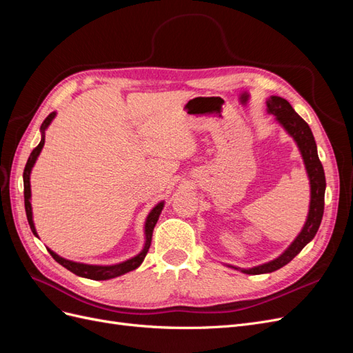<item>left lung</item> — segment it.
I'll list each match as a JSON object with an SVG mask.
<instances>
[{"mask_svg":"<svg viewBox=\"0 0 353 353\" xmlns=\"http://www.w3.org/2000/svg\"><path fill=\"white\" fill-rule=\"evenodd\" d=\"M266 112L270 114H274L275 121L279 122L283 130L293 138L299 152H301L303 165L306 169V175L309 179V187H311V200H309L307 216L301 232L297 234V237L279 256V258L248 270L240 268V266L227 265L231 270H237V271H241L243 274H250V275L274 272L290 262L296 254L301 253V250L309 241H312L319 225H321V219L324 213L325 175H324V168L321 162H319L316 143H315L311 128H309V125L302 119V117L294 112L290 103L279 97V95H271L270 99H266Z\"/></svg>","mask_w":353,"mask_h":353,"instance_id":"8db88e82","label":"left lung"}]
</instances>
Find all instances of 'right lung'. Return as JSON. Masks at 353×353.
<instances>
[{"label":"right lung","mask_w":353,"mask_h":353,"mask_svg":"<svg viewBox=\"0 0 353 353\" xmlns=\"http://www.w3.org/2000/svg\"><path fill=\"white\" fill-rule=\"evenodd\" d=\"M57 116L56 112H52L47 116V119L42 122L41 125V141L39 144L34 148V152L30 153L29 159H28V163L25 166V172H23V185H25V209H26V216H28V222H29V227L34 232V236L38 237V232L35 228V223H34V213H32V205H30V174H32V168L35 166L38 156L41 154L42 147H44L46 143V131L48 130V126L51 125V122L54 121V117ZM165 208V200L159 201L157 205L148 212V215L145 218L144 222V245L141 252L132 256V258L126 259L123 262L119 263H113V265H90V263H82V262H74V261H69L66 258H61L60 254H57L56 252H52L51 249H47L50 252V254L54 258L61 266H65L66 270H69L70 272L77 274L79 276H83V279H90V280H95V281H100V280H110V279H116V276L123 275L130 271L137 270L138 266H140L145 258V254L150 249V244H152V237H153V230L157 223V219L160 216V213H162Z\"/></svg>","instance_id":"obj_1"}]
</instances>
